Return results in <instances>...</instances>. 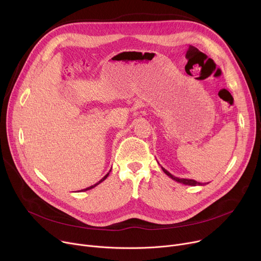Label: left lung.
<instances>
[{
    "label": "left lung",
    "mask_w": 261,
    "mask_h": 261,
    "mask_svg": "<svg viewBox=\"0 0 261 261\" xmlns=\"http://www.w3.org/2000/svg\"><path fill=\"white\" fill-rule=\"evenodd\" d=\"M161 168H162V171L170 177V178H172L173 180H175V181H177V182H179V183H182V185H186V186H193V187H195V186H204V185H202V183H200V182H197L196 180H193V179H185V178H178V177H175L174 175H172L170 172H167L164 167H162L161 166Z\"/></svg>",
    "instance_id": "left-lung-1"
}]
</instances>
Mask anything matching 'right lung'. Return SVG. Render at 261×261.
I'll return each instance as SVG.
<instances>
[{
    "instance_id": "1",
    "label": "right lung",
    "mask_w": 261,
    "mask_h": 261,
    "mask_svg": "<svg viewBox=\"0 0 261 261\" xmlns=\"http://www.w3.org/2000/svg\"><path fill=\"white\" fill-rule=\"evenodd\" d=\"M111 171H112V170H111ZM111 171H110V172H111ZM109 175H110V173H109V174H106V175H105V176H104V177H103V178H102V179H101V180H100V181H99L98 183H96V185H94V186H91V187H89V188H86V189H84V190H81V192H85V191H88V190H91V189H94L95 187H97L98 185H100V183H101L102 181H104V180H105V179L107 178V176H109Z\"/></svg>"
}]
</instances>
